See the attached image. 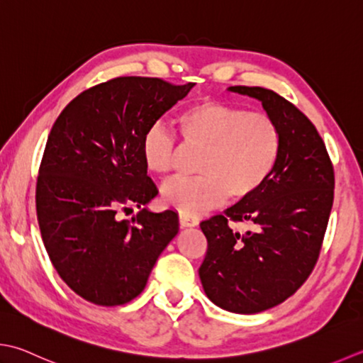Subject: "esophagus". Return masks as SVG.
<instances>
[{
	"instance_id": "34e87169",
	"label": "esophagus",
	"mask_w": 363,
	"mask_h": 363,
	"mask_svg": "<svg viewBox=\"0 0 363 363\" xmlns=\"http://www.w3.org/2000/svg\"><path fill=\"white\" fill-rule=\"evenodd\" d=\"M179 223L182 228H189V226H196L198 225V218L194 216H187V214H179Z\"/></svg>"
}]
</instances>
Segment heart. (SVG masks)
Returning a JSON list of instances; mask_svg holds the SVG:
<instances>
[{
    "mask_svg": "<svg viewBox=\"0 0 363 363\" xmlns=\"http://www.w3.org/2000/svg\"><path fill=\"white\" fill-rule=\"evenodd\" d=\"M186 145L203 147L194 177H174L162 186V200L181 214L200 216L226 198L244 200L264 186L280 160L279 124L264 111L204 101L187 105L174 119ZM177 143L165 124L147 127L141 159L149 173L163 176L174 167Z\"/></svg>",
    "mask_w": 363,
    "mask_h": 363,
    "instance_id": "b5f03b06",
    "label": "heart"
}]
</instances>
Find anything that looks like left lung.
I'll return each mask as SVG.
<instances>
[{
    "label": "left lung",
    "mask_w": 363,
    "mask_h": 363,
    "mask_svg": "<svg viewBox=\"0 0 363 363\" xmlns=\"http://www.w3.org/2000/svg\"><path fill=\"white\" fill-rule=\"evenodd\" d=\"M258 99L279 124L283 147L275 172L257 194L200 223L208 252L204 293L220 308L253 315L286 301L313 271L328 228L335 177L328 149L303 113L277 92L230 86ZM247 221L253 232H234Z\"/></svg>",
    "instance_id": "obj_1"
}]
</instances>
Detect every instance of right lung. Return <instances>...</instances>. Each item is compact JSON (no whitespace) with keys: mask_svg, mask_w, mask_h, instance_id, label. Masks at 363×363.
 Wrapping results in <instances>:
<instances>
[{"mask_svg":"<svg viewBox=\"0 0 363 363\" xmlns=\"http://www.w3.org/2000/svg\"><path fill=\"white\" fill-rule=\"evenodd\" d=\"M194 86L118 77L83 91L55 121L35 211L50 261L84 301L115 307L135 299L179 231L176 212L143 208L157 187L141 159V140ZM132 205L140 209L133 223L119 220Z\"/></svg>","mask_w":363,"mask_h":363,"instance_id":"right-lung-1","label":"right lung"}]
</instances>
